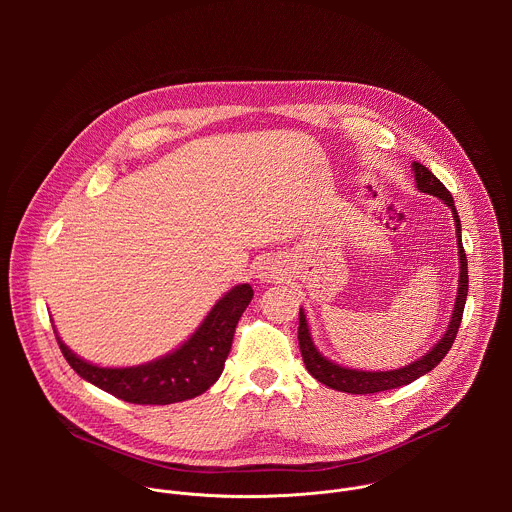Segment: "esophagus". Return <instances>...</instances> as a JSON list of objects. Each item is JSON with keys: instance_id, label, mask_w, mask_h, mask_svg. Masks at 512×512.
<instances>
[{"instance_id": "esophagus-1", "label": "esophagus", "mask_w": 512, "mask_h": 512, "mask_svg": "<svg viewBox=\"0 0 512 512\" xmlns=\"http://www.w3.org/2000/svg\"><path fill=\"white\" fill-rule=\"evenodd\" d=\"M259 279L267 281V283H273V281L281 279V271L277 269V265L273 261H263L259 265Z\"/></svg>"}]
</instances>
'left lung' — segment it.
<instances>
[{"label": "left lung", "mask_w": 512, "mask_h": 512, "mask_svg": "<svg viewBox=\"0 0 512 512\" xmlns=\"http://www.w3.org/2000/svg\"><path fill=\"white\" fill-rule=\"evenodd\" d=\"M411 168H413V174H415L417 190L444 200V204H448L452 208V214H454L458 255H460V279H458V296H456V306H454L452 320L448 324L446 334L440 338V342H437L429 352H425V356L407 364V367L397 369V371H358V369L340 367V364L328 360L326 356H322L318 352V348L312 340V334H310L306 314L300 308L298 340H300V350H302L304 364H306L308 373L316 381H320L322 385H326L330 389H336V391H342V393H352V395H369V393H381V391H389V389L409 385L415 379L429 373L431 369H435L437 364L442 362V358L448 354V350L452 348V344L456 340V334H458V328H460V322H462V314H464V306H466V296H468V259H466V253H464V247H462L460 216H458V210L454 206V198H452L450 190L431 174V170H427L419 162H413Z\"/></svg>", "instance_id": "1"}]
</instances>
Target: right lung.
Here are the masks:
<instances>
[{
    "label": "right lung",
    "mask_w": 512,
    "mask_h": 512,
    "mask_svg": "<svg viewBox=\"0 0 512 512\" xmlns=\"http://www.w3.org/2000/svg\"><path fill=\"white\" fill-rule=\"evenodd\" d=\"M251 298L253 287L249 283L235 285L214 304L198 330L180 348L139 367H97L72 352L56 330L54 334L66 362L85 381L127 403L170 405L198 397L218 381L233 346L235 328Z\"/></svg>",
    "instance_id": "add662e5"
}]
</instances>
